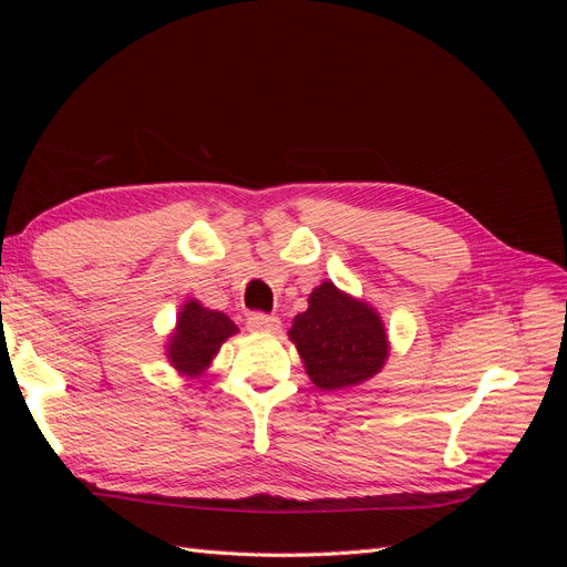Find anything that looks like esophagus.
<instances>
[{
	"label": "esophagus",
	"mask_w": 567,
	"mask_h": 567,
	"mask_svg": "<svg viewBox=\"0 0 567 567\" xmlns=\"http://www.w3.org/2000/svg\"><path fill=\"white\" fill-rule=\"evenodd\" d=\"M248 329L252 333H277L281 329V321L277 317H267V315H250L248 317Z\"/></svg>",
	"instance_id": "obj_1"
}]
</instances>
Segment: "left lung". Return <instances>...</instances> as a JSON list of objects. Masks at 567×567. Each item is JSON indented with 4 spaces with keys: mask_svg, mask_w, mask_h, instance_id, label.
<instances>
[{
    "mask_svg": "<svg viewBox=\"0 0 567 567\" xmlns=\"http://www.w3.org/2000/svg\"><path fill=\"white\" fill-rule=\"evenodd\" d=\"M307 375L321 390H346L371 381L390 357L383 317L373 305L340 290L333 281L319 284L307 310L288 329Z\"/></svg>",
    "mask_w": 567,
    "mask_h": 567,
    "instance_id": "1",
    "label": "left lung"
}]
</instances>
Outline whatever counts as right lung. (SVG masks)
<instances>
[{"instance_id":"obj_1","label":"right lung","mask_w":567,"mask_h":567,"mask_svg":"<svg viewBox=\"0 0 567 567\" xmlns=\"http://www.w3.org/2000/svg\"><path fill=\"white\" fill-rule=\"evenodd\" d=\"M238 333V326L217 310L192 298L182 305L177 323L165 342V357L182 379H198L210 369L221 342Z\"/></svg>"}]
</instances>
